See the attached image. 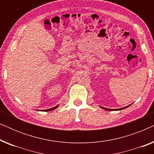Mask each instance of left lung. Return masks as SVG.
Here are the masks:
<instances>
[{
    "instance_id": "left-lung-1",
    "label": "left lung",
    "mask_w": 154,
    "mask_h": 154,
    "mask_svg": "<svg viewBox=\"0 0 154 154\" xmlns=\"http://www.w3.org/2000/svg\"><path fill=\"white\" fill-rule=\"evenodd\" d=\"M128 106H130V105H129V106H125V107H123V108H121V109H114V110H122V109H124L127 108V107H128ZM100 107H101V108H102V109H104V110H106V111H112V110H113V109H107V108H104V107H102V106H100Z\"/></svg>"
}]
</instances>
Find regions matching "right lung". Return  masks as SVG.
<instances>
[{
    "mask_svg": "<svg viewBox=\"0 0 154 154\" xmlns=\"http://www.w3.org/2000/svg\"><path fill=\"white\" fill-rule=\"evenodd\" d=\"M58 106H59V105H57V106H56L53 107V108H51V109H45V110H43V111H50L54 110V109H55L56 108H57Z\"/></svg>",
    "mask_w": 154,
    "mask_h": 154,
    "instance_id": "obj_1",
    "label": "right lung"
}]
</instances>
